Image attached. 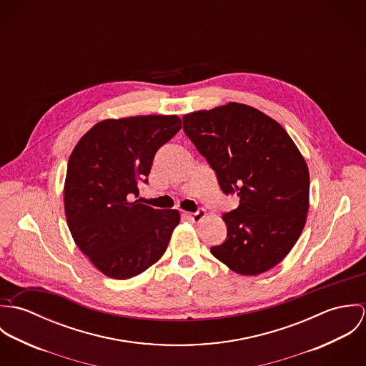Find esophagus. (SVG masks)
I'll return each instance as SVG.
<instances>
[{
  "instance_id": "obj_1",
  "label": "esophagus",
  "mask_w": 366,
  "mask_h": 366,
  "mask_svg": "<svg viewBox=\"0 0 366 366\" xmlns=\"http://www.w3.org/2000/svg\"><path fill=\"white\" fill-rule=\"evenodd\" d=\"M190 219H193L194 222H200L204 217H206V209H200L199 211H196V212H187L186 214Z\"/></svg>"
}]
</instances>
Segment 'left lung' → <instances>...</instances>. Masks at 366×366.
I'll return each instance as SVG.
<instances>
[{
    "label": "left lung",
    "mask_w": 366,
    "mask_h": 366,
    "mask_svg": "<svg viewBox=\"0 0 366 366\" xmlns=\"http://www.w3.org/2000/svg\"><path fill=\"white\" fill-rule=\"evenodd\" d=\"M183 129L239 206L222 214L227 239L211 254L231 270L257 276L297 242L309 212L310 174L285 128L259 109L228 103L183 115Z\"/></svg>",
    "instance_id": "1"
}]
</instances>
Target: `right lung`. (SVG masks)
Segmentation results:
<instances>
[{"mask_svg": "<svg viewBox=\"0 0 366 366\" xmlns=\"http://www.w3.org/2000/svg\"><path fill=\"white\" fill-rule=\"evenodd\" d=\"M182 128L177 115L104 119L74 147L64 180V212L76 245L105 276L129 279L157 263L180 222L177 209L134 200L157 149Z\"/></svg>", "mask_w": 366, "mask_h": 366, "instance_id": "add662e5", "label": "right lung"}]
</instances>
